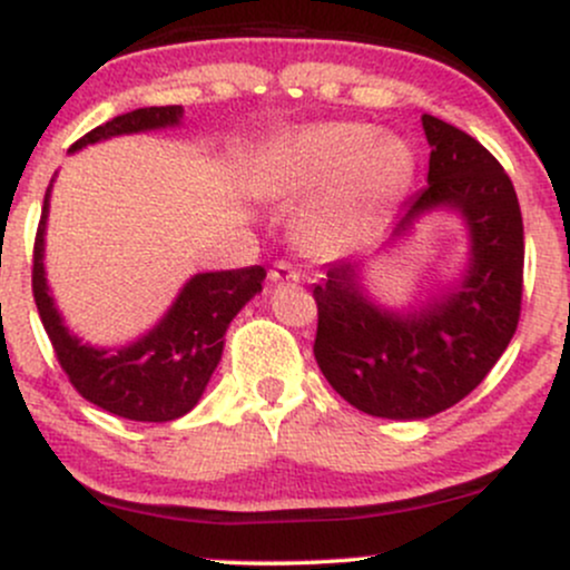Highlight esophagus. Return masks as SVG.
I'll return each instance as SVG.
<instances>
[{
    "instance_id": "esophagus-1",
    "label": "esophagus",
    "mask_w": 570,
    "mask_h": 570,
    "mask_svg": "<svg viewBox=\"0 0 570 570\" xmlns=\"http://www.w3.org/2000/svg\"><path fill=\"white\" fill-rule=\"evenodd\" d=\"M299 273L294 271L292 263H286V259H278V263H273L271 267V281H297Z\"/></svg>"
}]
</instances>
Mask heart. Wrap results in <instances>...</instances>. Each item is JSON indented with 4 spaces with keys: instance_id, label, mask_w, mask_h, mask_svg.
I'll return each instance as SVG.
<instances>
[{
    "instance_id": "obj_1",
    "label": "heart",
    "mask_w": 570,
    "mask_h": 570,
    "mask_svg": "<svg viewBox=\"0 0 570 570\" xmlns=\"http://www.w3.org/2000/svg\"><path fill=\"white\" fill-rule=\"evenodd\" d=\"M415 158L399 139H377L358 122L313 126L278 141L252 174L254 193L273 200L318 195L299 219L305 244L316 252L348 244L377 208L410 187Z\"/></svg>"
}]
</instances>
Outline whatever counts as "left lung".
Wrapping results in <instances>:
<instances>
[{
	"label": "left lung",
	"instance_id": "left-lung-1",
	"mask_svg": "<svg viewBox=\"0 0 570 570\" xmlns=\"http://www.w3.org/2000/svg\"><path fill=\"white\" fill-rule=\"evenodd\" d=\"M423 130L429 187L407 203L394 238L431 208H458L472 230L463 284L407 316L364 299L356 263L330 265L313 286V356L324 377L356 410L394 421L436 415L472 394L514 337L522 307L525 235L512 179L461 128L423 115Z\"/></svg>",
	"mask_w": 570,
	"mask_h": 570
}]
</instances>
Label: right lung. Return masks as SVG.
Masks as SVG:
<instances>
[{"label": "right lung", "instance_id": "1", "mask_svg": "<svg viewBox=\"0 0 570 570\" xmlns=\"http://www.w3.org/2000/svg\"><path fill=\"white\" fill-rule=\"evenodd\" d=\"M181 112L185 109L179 104H171V107H144L117 115L71 144V153L109 136L176 126ZM48 195H45L35 238L31 292H35L39 318L69 383L96 407L128 417V421L166 423L185 415L198 404L208 377L217 370L227 324L254 294L263 292L265 267L252 265L240 271L198 273L189 278L166 318L139 343L120 351L90 348L69 335L45 284L42 235L45 219H48Z\"/></svg>", "mask_w": 570, "mask_h": 570}]
</instances>
